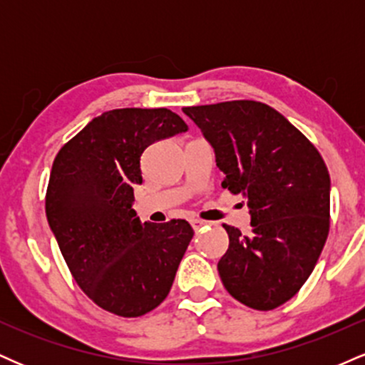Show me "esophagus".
Wrapping results in <instances>:
<instances>
[{"mask_svg":"<svg viewBox=\"0 0 365 365\" xmlns=\"http://www.w3.org/2000/svg\"><path fill=\"white\" fill-rule=\"evenodd\" d=\"M190 225H192V228L195 230V232H199V230L202 228L204 225H206V221L199 220V217H194V220H190Z\"/></svg>","mask_w":365,"mask_h":365,"instance_id":"34e87169","label":"esophagus"}]
</instances>
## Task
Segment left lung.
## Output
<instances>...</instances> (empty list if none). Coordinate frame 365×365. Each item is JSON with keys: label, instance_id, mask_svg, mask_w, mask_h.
I'll list each match as a JSON object with an SVG mask.
<instances>
[{"label": "left lung", "instance_id": "obj_1", "mask_svg": "<svg viewBox=\"0 0 365 365\" xmlns=\"http://www.w3.org/2000/svg\"><path fill=\"white\" fill-rule=\"evenodd\" d=\"M216 153L223 188L242 194L252 233L223 225L217 262L233 299L255 311L288 302L311 276L329 233V173L319 150L282 113L259 101L188 106Z\"/></svg>", "mask_w": 365, "mask_h": 365}]
</instances>
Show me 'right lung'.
<instances>
[{"label":"right lung","mask_w":365,"mask_h":365,"mask_svg":"<svg viewBox=\"0 0 365 365\" xmlns=\"http://www.w3.org/2000/svg\"><path fill=\"white\" fill-rule=\"evenodd\" d=\"M185 130V121L166 108L111 110L54 158L48 223L82 292L116 316H144L168 297L194 237L185 220L142 225L132 209L142 153Z\"/></svg>","instance_id":"obj_1"}]
</instances>
